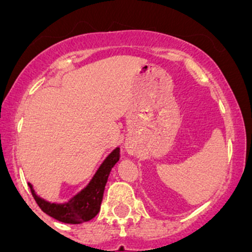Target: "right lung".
I'll use <instances>...</instances> for the list:
<instances>
[{"label": "right lung", "mask_w": 252, "mask_h": 252, "mask_svg": "<svg viewBox=\"0 0 252 252\" xmlns=\"http://www.w3.org/2000/svg\"><path fill=\"white\" fill-rule=\"evenodd\" d=\"M119 161V149H114L103 161L100 168L97 169L93 179L90 180L86 188H84L80 192H78L74 197L65 204H52L46 200L37 196L32 185L28 183L34 196L35 201L39 207L48 216L55 220L69 224H79V223L88 222L93 220L100 211L101 202H102L103 191H105L106 183L108 175L114 164Z\"/></svg>", "instance_id": "1"}]
</instances>
